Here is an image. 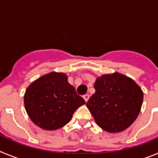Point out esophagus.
Here are the masks:
<instances>
[{
  "mask_svg": "<svg viewBox=\"0 0 158 158\" xmlns=\"http://www.w3.org/2000/svg\"><path fill=\"white\" fill-rule=\"evenodd\" d=\"M83 97H84V99H85V102H87L88 100H89V94H85V96H83Z\"/></svg>",
  "mask_w": 158,
  "mask_h": 158,
  "instance_id": "obj_1",
  "label": "esophagus"
}]
</instances>
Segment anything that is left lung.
Wrapping results in <instances>:
<instances>
[{"label": "left lung", "instance_id": "8db88e82", "mask_svg": "<svg viewBox=\"0 0 158 158\" xmlns=\"http://www.w3.org/2000/svg\"><path fill=\"white\" fill-rule=\"evenodd\" d=\"M94 88L96 93L86 105L100 127L117 133L135 122L142 107L143 93L132 79L118 73L102 75Z\"/></svg>", "mask_w": 158, "mask_h": 158}]
</instances>
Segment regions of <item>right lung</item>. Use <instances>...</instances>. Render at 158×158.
Returning <instances> with one entry per match:
<instances>
[{
	"label": "right lung",
	"mask_w": 158,
	"mask_h": 158,
	"mask_svg": "<svg viewBox=\"0 0 158 158\" xmlns=\"http://www.w3.org/2000/svg\"><path fill=\"white\" fill-rule=\"evenodd\" d=\"M24 106L31 121L48 131L70 121L74 111L85 104L62 73H50L32 82L24 95Z\"/></svg>",
	"instance_id": "right-lung-1"
}]
</instances>
